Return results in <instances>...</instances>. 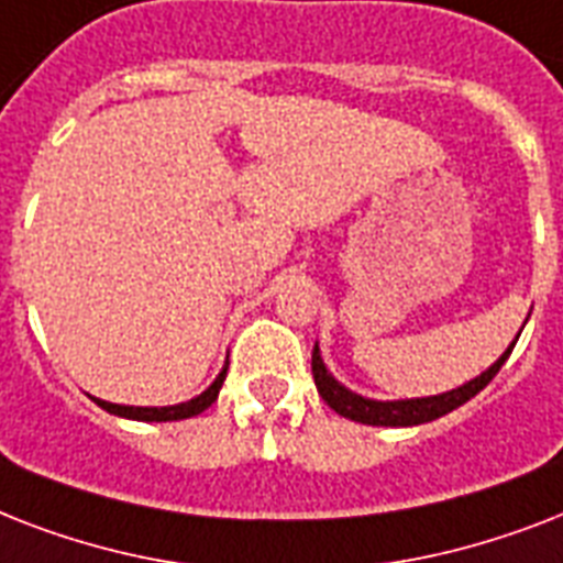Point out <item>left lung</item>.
<instances>
[{"instance_id": "left-lung-1", "label": "left lung", "mask_w": 563, "mask_h": 563, "mask_svg": "<svg viewBox=\"0 0 563 563\" xmlns=\"http://www.w3.org/2000/svg\"><path fill=\"white\" fill-rule=\"evenodd\" d=\"M517 339H520V333H517ZM517 339L511 342V347H508L488 371H482L476 379L459 385L453 391L435 394V397H415V400H371V397L353 394L351 388H344V385L327 371L318 344L312 347V376H316L321 400H324L333 411H339L342 418H351L356 420V423H368V427H418V423H429V420L444 418V415H450L453 409L464 406L471 397H476V394L497 376V371L506 365V360L511 356V351H515Z\"/></svg>"}]
</instances>
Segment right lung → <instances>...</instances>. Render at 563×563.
I'll use <instances>...</instances> for the list:
<instances>
[{"label": "right lung", "mask_w": 563, "mask_h": 563, "mask_svg": "<svg viewBox=\"0 0 563 563\" xmlns=\"http://www.w3.org/2000/svg\"><path fill=\"white\" fill-rule=\"evenodd\" d=\"M224 376H228V365L221 368V374L216 376V383L201 391L198 397L187 402H178V406H119V402H108L99 400V397H92V400L99 402L101 409L110 411V415H119V418L128 420H154V423H163V420H184V418H195V415H201L203 409H210L216 397H219V388L224 383Z\"/></svg>", "instance_id": "1"}]
</instances>
